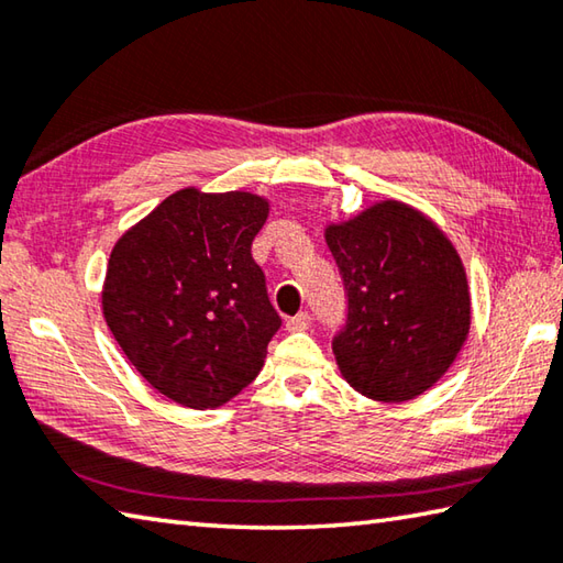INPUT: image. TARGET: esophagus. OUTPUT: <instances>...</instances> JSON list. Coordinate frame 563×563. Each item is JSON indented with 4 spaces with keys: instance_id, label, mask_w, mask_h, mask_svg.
I'll use <instances>...</instances> for the list:
<instances>
[{
    "instance_id": "esophagus-1",
    "label": "esophagus",
    "mask_w": 563,
    "mask_h": 563,
    "mask_svg": "<svg viewBox=\"0 0 563 563\" xmlns=\"http://www.w3.org/2000/svg\"><path fill=\"white\" fill-rule=\"evenodd\" d=\"M311 325V316L306 313V311H301V313H296L294 318H289V321H286V331L289 333H299V331H306V328Z\"/></svg>"
}]
</instances>
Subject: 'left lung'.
I'll return each instance as SVG.
<instances>
[{
	"label": "left lung",
	"mask_w": 563,
	"mask_h": 563,
	"mask_svg": "<svg viewBox=\"0 0 563 563\" xmlns=\"http://www.w3.org/2000/svg\"><path fill=\"white\" fill-rule=\"evenodd\" d=\"M323 238L347 291V323L333 338L341 375L387 405L423 395L471 333L459 250L429 216L395 198L328 222Z\"/></svg>",
	"instance_id": "left-lung-1"
}]
</instances>
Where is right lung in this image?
I'll return each instance as SVG.
<instances>
[{
  "instance_id": "1",
  "label": "right lung",
  "mask_w": 563,
  "mask_h": 563,
  "mask_svg": "<svg viewBox=\"0 0 563 563\" xmlns=\"http://www.w3.org/2000/svg\"><path fill=\"white\" fill-rule=\"evenodd\" d=\"M269 200L252 190H176L114 242L102 316L150 385L190 409H216L260 375L282 318L252 240Z\"/></svg>"
}]
</instances>
